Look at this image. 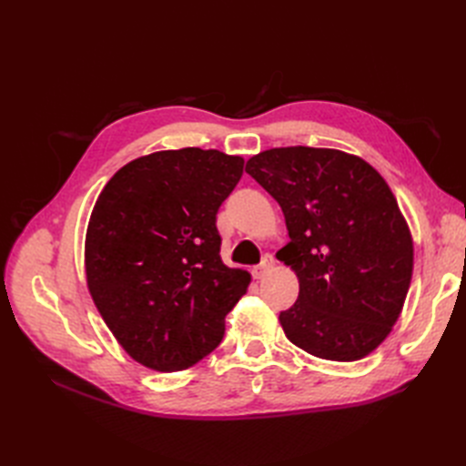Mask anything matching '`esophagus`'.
<instances>
[{
    "mask_svg": "<svg viewBox=\"0 0 466 466\" xmlns=\"http://www.w3.org/2000/svg\"><path fill=\"white\" fill-rule=\"evenodd\" d=\"M274 268V258L272 257H264L262 258V262L255 268V270H252V276H255L257 279H262L268 272H270Z\"/></svg>",
    "mask_w": 466,
    "mask_h": 466,
    "instance_id": "esophagus-1",
    "label": "esophagus"
}]
</instances>
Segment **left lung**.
Instances as JSON below:
<instances>
[{"mask_svg": "<svg viewBox=\"0 0 466 466\" xmlns=\"http://www.w3.org/2000/svg\"><path fill=\"white\" fill-rule=\"evenodd\" d=\"M247 173L279 204L291 241L278 252L299 279L279 324L320 360L370 356L399 320L410 288L414 243L392 190L358 155L274 147Z\"/></svg>", "mask_w": 466, "mask_h": 466, "instance_id": "obj_1", "label": "left lung"}]
</instances>
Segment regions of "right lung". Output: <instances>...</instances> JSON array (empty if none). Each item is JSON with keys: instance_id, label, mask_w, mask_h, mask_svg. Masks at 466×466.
Returning <instances> with one entry per match:
<instances>
[{"instance_id": "add662e5", "label": "right lung", "mask_w": 466, "mask_h": 466, "mask_svg": "<svg viewBox=\"0 0 466 466\" xmlns=\"http://www.w3.org/2000/svg\"><path fill=\"white\" fill-rule=\"evenodd\" d=\"M245 159L218 149L155 151L98 194L86 235L96 311L126 354L149 370H188L214 351L250 274L221 260L216 216Z\"/></svg>"}]
</instances>
